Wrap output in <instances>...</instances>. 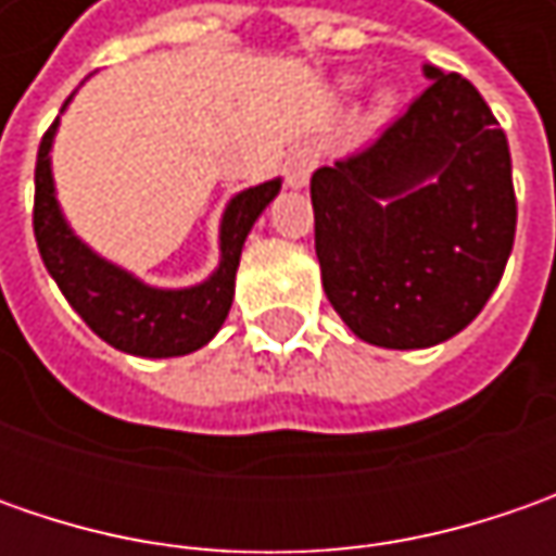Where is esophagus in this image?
Returning a JSON list of instances; mask_svg holds the SVG:
<instances>
[{
  "instance_id": "34e87169",
  "label": "esophagus",
  "mask_w": 556,
  "mask_h": 556,
  "mask_svg": "<svg viewBox=\"0 0 556 556\" xmlns=\"http://www.w3.org/2000/svg\"><path fill=\"white\" fill-rule=\"evenodd\" d=\"M315 166H318V151L312 148L309 141L293 144L288 151V161H285V179H288L290 188H303L309 182Z\"/></svg>"
}]
</instances>
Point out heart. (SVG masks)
<instances>
[{"label":"heart","instance_id":"obj_1","mask_svg":"<svg viewBox=\"0 0 556 556\" xmlns=\"http://www.w3.org/2000/svg\"><path fill=\"white\" fill-rule=\"evenodd\" d=\"M380 104H390V96H383V98H380Z\"/></svg>","mask_w":556,"mask_h":556}]
</instances>
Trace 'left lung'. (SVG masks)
Here are the masks:
<instances>
[{
	"mask_svg": "<svg viewBox=\"0 0 556 556\" xmlns=\"http://www.w3.org/2000/svg\"><path fill=\"white\" fill-rule=\"evenodd\" d=\"M430 86L371 144L312 173L321 285L355 337L424 350L464 331L502 281L517 198L507 136L460 74Z\"/></svg>",
	"mask_w": 556,
	"mask_h": 556,
	"instance_id": "left-lung-1",
	"label": "left lung"
}]
</instances>
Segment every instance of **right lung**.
Returning a JSON list of instances; mask_svg holds the SVG:
<instances>
[{"label":"right lung","mask_w":556,"mask_h":556,"mask_svg":"<svg viewBox=\"0 0 556 556\" xmlns=\"http://www.w3.org/2000/svg\"><path fill=\"white\" fill-rule=\"evenodd\" d=\"M71 101V98H67ZM54 119L39 141L36 154V198H33V235L39 256L67 296L76 315L114 350L144 358H169L201 350L223 328L235 296V271L241 263L247 231L266 203L278 194L281 182L256 185L228 203L223 216V263L188 290H157L141 285L129 271L104 263L67 228L54 201L49 148L54 139Z\"/></svg>","instance_id":"add662e5"}]
</instances>
